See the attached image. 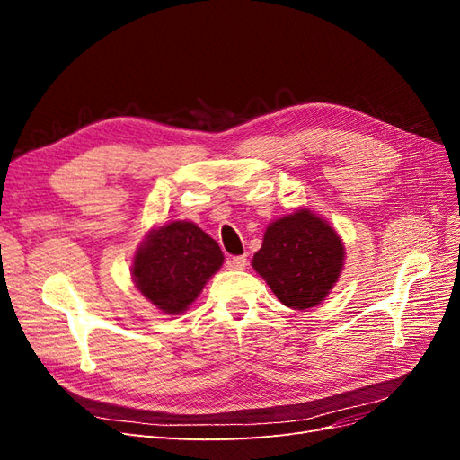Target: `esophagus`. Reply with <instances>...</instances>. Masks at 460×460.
<instances>
[{
  "instance_id": "obj_1",
  "label": "esophagus",
  "mask_w": 460,
  "mask_h": 460,
  "mask_svg": "<svg viewBox=\"0 0 460 460\" xmlns=\"http://www.w3.org/2000/svg\"><path fill=\"white\" fill-rule=\"evenodd\" d=\"M245 264H247V259H245V257H230V259L226 261L228 270H243Z\"/></svg>"
}]
</instances>
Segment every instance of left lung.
<instances>
[{"label":"left lung","mask_w":460,"mask_h":460,"mask_svg":"<svg viewBox=\"0 0 460 460\" xmlns=\"http://www.w3.org/2000/svg\"><path fill=\"white\" fill-rule=\"evenodd\" d=\"M345 245L330 222L297 208L269 222L253 269L286 307L307 311L323 303L340 280Z\"/></svg>","instance_id":"8db88e82"}]
</instances>
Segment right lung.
Wrapping results in <instances>:
<instances>
[{
    "mask_svg": "<svg viewBox=\"0 0 460 460\" xmlns=\"http://www.w3.org/2000/svg\"><path fill=\"white\" fill-rule=\"evenodd\" d=\"M218 243L191 220L151 228L132 259L136 289L164 314H182L222 267Z\"/></svg>",
    "mask_w": 460,
    "mask_h": 460,
    "instance_id": "right-lung-1",
    "label": "right lung"
}]
</instances>
